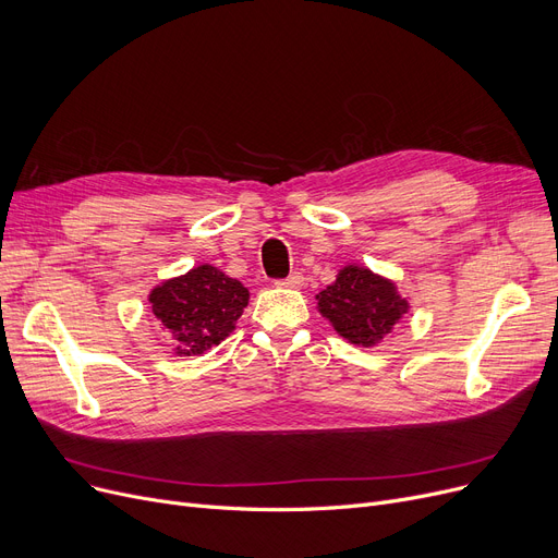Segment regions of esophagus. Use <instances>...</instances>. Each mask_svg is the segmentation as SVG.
Masks as SVG:
<instances>
[{"instance_id": "34e87169", "label": "esophagus", "mask_w": 558, "mask_h": 558, "mask_svg": "<svg viewBox=\"0 0 558 558\" xmlns=\"http://www.w3.org/2000/svg\"><path fill=\"white\" fill-rule=\"evenodd\" d=\"M303 282H305V278L299 271L289 274L284 280H276L278 287H287V289H299V287H303Z\"/></svg>"}]
</instances>
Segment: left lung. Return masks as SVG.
I'll return each mask as SVG.
<instances>
[{
  "label": "left lung",
  "mask_w": 558,
  "mask_h": 558,
  "mask_svg": "<svg viewBox=\"0 0 558 558\" xmlns=\"http://www.w3.org/2000/svg\"><path fill=\"white\" fill-rule=\"evenodd\" d=\"M316 299L318 312L332 328L350 343L364 348L383 341L409 310L391 280L355 264L343 267Z\"/></svg>",
  "instance_id": "obj_1"
}]
</instances>
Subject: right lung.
<instances>
[{
    "label": "right lung",
    "instance_id": "add662e5",
    "mask_svg": "<svg viewBox=\"0 0 558 558\" xmlns=\"http://www.w3.org/2000/svg\"><path fill=\"white\" fill-rule=\"evenodd\" d=\"M149 303L156 320L173 339L175 355L190 357L221 343L234 330L248 305V289L213 264H201L158 284Z\"/></svg>",
    "mask_w": 558,
    "mask_h": 558
}]
</instances>
